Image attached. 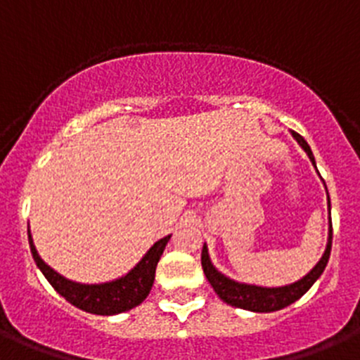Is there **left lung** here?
Returning a JSON list of instances; mask_svg holds the SVG:
<instances>
[{
	"instance_id": "1",
	"label": "left lung",
	"mask_w": 360,
	"mask_h": 360,
	"mask_svg": "<svg viewBox=\"0 0 360 360\" xmlns=\"http://www.w3.org/2000/svg\"><path fill=\"white\" fill-rule=\"evenodd\" d=\"M293 136L297 139V142L300 143L302 149L307 153L309 160L314 165V156H312L311 147L307 146V142L304 140V136H300L298 133L291 131ZM316 167V165H314ZM328 207H330V200H328ZM330 248H332V224H330V234H328V245L327 250H325L323 257L318 261V264L305 275L304 278H300L295 284L284 288H259V286H248V284H240V282H234L231 278H227L226 275H221L217 268L211 264L210 256H207V248L204 245L202 256H200V263H202V270L206 274V278L210 281V284L213 286V290L217 291L218 297L224 302H227L229 305L234 307L247 309V311L254 312H274L278 309L288 307L290 304H293L295 300L302 297L304 293H307L309 288L316 282V278L323 274L325 266L328 263V257H330Z\"/></svg>"
}]
</instances>
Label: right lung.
Masks as SVG:
<instances>
[{"label": "right lung", "instance_id": "1", "mask_svg": "<svg viewBox=\"0 0 360 360\" xmlns=\"http://www.w3.org/2000/svg\"><path fill=\"white\" fill-rule=\"evenodd\" d=\"M28 240L37 266L40 268L44 277L48 278L49 284L55 288L56 293L62 295L67 302H70L82 311L101 314V316H110V314L129 311V309L136 307L146 300L154 284L158 261L163 254L165 245L169 243L170 236H165L163 240L156 241L143 256V259L126 277H120L113 282H104V284H78V282L67 281L40 259L35 250V245H33L30 229Z\"/></svg>", "mask_w": 360, "mask_h": 360}]
</instances>
